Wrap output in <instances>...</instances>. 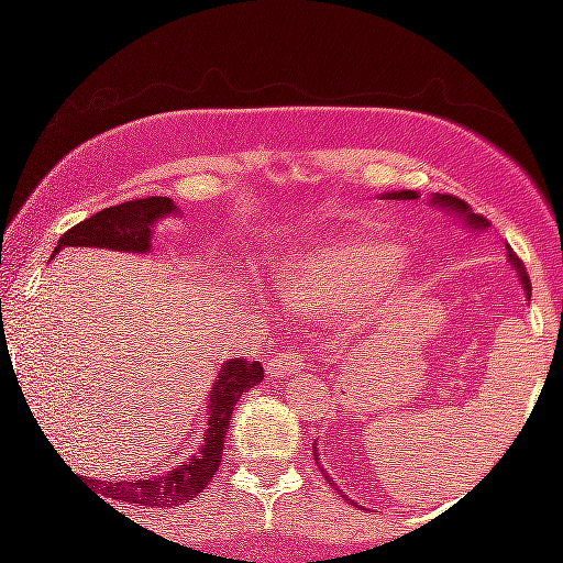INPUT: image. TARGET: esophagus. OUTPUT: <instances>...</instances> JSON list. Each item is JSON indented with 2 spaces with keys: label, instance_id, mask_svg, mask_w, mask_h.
Masks as SVG:
<instances>
[{
  "label": "esophagus",
  "instance_id": "esophagus-1",
  "mask_svg": "<svg viewBox=\"0 0 563 563\" xmlns=\"http://www.w3.org/2000/svg\"><path fill=\"white\" fill-rule=\"evenodd\" d=\"M269 376H288V373H301L303 371V357L299 354V349H283L277 352L275 357H269L267 363Z\"/></svg>",
  "mask_w": 563,
  "mask_h": 563
}]
</instances>
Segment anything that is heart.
<instances>
[{
  "label": "heart",
  "instance_id": "1",
  "mask_svg": "<svg viewBox=\"0 0 563 563\" xmlns=\"http://www.w3.org/2000/svg\"><path fill=\"white\" fill-rule=\"evenodd\" d=\"M410 269V256L399 245L376 235H344L283 262L273 290L294 312L367 314L402 294Z\"/></svg>",
  "mask_w": 563,
  "mask_h": 563
}]
</instances>
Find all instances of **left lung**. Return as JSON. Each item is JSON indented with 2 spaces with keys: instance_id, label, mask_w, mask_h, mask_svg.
<instances>
[{
  "instance_id": "left-lung-1",
  "label": "left lung",
  "mask_w": 563,
  "mask_h": 563,
  "mask_svg": "<svg viewBox=\"0 0 563 563\" xmlns=\"http://www.w3.org/2000/svg\"><path fill=\"white\" fill-rule=\"evenodd\" d=\"M384 198H386V200H416L418 192H412V190H397V192H384ZM431 203L442 206V209H448V211H455L457 217L466 219V224H468L471 230H487V224H489L487 219L479 217V214H471L468 203H463L461 198H455V196H442V192H437V196L431 198ZM508 260H510V264H514L516 275H519L521 286H525V294H527V299H529V296H532V283H529V275H527L525 264H521L519 256H516L510 249H508ZM314 461H318V448H314ZM325 479H328V476H325ZM328 482H331V479H328ZM339 493H341V489H339Z\"/></svg>"
}]
</instances>
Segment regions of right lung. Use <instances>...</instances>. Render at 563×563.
I'll list each match as a JSON object with an SVG mask.
<instances>
[{
  "mask_svg": "<svg viewBox=\"0 0 563 563\" xmlns=\"http://www.w3.org/2000/svg\"><path fill=\"white\" fill-rule=\"evenodd\" d=\"M169 214L177 217V206H174L172 198L158 196L126 200V203L102 209L95 217L74 224L57 241L55 254L60 249H66V245H87V249L92 245V249L147 254L151 251L153 224ZM262 378L264 371L260 363H249V360L241 357L222 363L209 394V412H206V431L200 437V448L185 457L183 466L166 471L161 476H145V479H121L108 484L100 479H87L95 487V495L100 489L111 500L137 503V506L147 508H172L192 500L211 482L219 463H222L224 434H228V426L238 399L243 397L245 389L262 384Z\"/></svg>",
  "mask_w": 563,
  "mask_h": 563,
  "instance_id": "obj_1",
  "label": "right lung"
}]
</instances>
